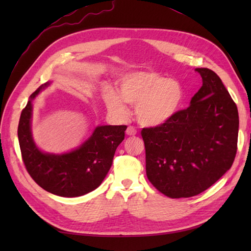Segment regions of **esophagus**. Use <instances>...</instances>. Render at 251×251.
<instances>
[{"mask_svg": "<svg viewBox=\"0 0 251 251\" xmlns=\"http://www.w3.org/2000/svg\"><path fill=\"white\" fill-rule=\"evenodd\" d=\"M137 134V130L134 126H128L126 129V135L127 136H135Z\"/></svg>", "mask_w": 251, "mask_h": 251, "instance_id": "34e87169", "label": "esophagus"}]
</instances>
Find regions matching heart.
Segmentation results:
<instances>
[{"mask_svg": "<svg viewBox=\"0 0 251 251\" xmlns=\"http://www.w3.org/2000/svg\"><path fill=\"white\" fill-rule=\"evenodd\" d=\"M104 102L111 114L125 120L128 106L136 105L138 122L145 126H159L177 113L184 97L181 84L173 78L150 71H137L121 79L120 94L108 88Z\"/></svg>", "mask_w": 251, "mask_h": 251, "instance_id": "1", "label": "heart"}]
</instances>
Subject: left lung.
Instances as JSON below:
<instances>
[{
	"mask_svg": "<svg viewBox=\"0 0 251 251\" xmlns=\"http://www.w3.org/2000/svg\"><path fill=\"white\" fill-rule=\"evenodd\" d=\"M195 71L202 85L189 108L163 125L141 131L147 177L172 199L204 192L231 168L236 155L237 106L214 71Z\"/></svg>",
	"mask_w": 251,
	"mask_h": 251,
	"instance_id": "1",
	"label": "left lung"
}]
</instances>
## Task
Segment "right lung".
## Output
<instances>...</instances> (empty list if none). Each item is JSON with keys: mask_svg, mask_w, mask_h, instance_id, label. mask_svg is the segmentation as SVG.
<instances>
[{"mask_svg": "<svg viewBox=\"0 0 251 251\" xmlns=\"http://www.w3.org/2000/svg\"><path fill=\"white\" fill-rule=\"evenodd\" d=\"M45 83L30 96L21 112L18 140L29 175L42 189L62 197H76L97 189L112 166L116 148L124 140L125 125L97 126L87 140L70 152L41 151L32 137L33 100L50 86Z\"/></svg>", "mask_w": 251, "mask_h": 251, "instance_id": "obj_1", "label": "right lung"}]
</instances>
